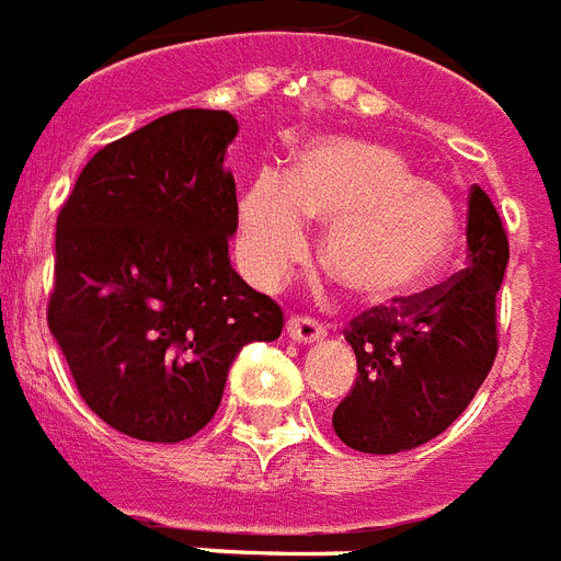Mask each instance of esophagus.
I'll use <instances>...</instances> for the list:
<instances>
[{"instance_id": "esophagus-1", "label": "esophagus", "mask_w": 561, "mask_h": 561, "mask_svg": "<svg viewBox=\"0 0 561 561\" xmlns=\"http://www.w3.org/2000/svg\"><path fill=\"white\" fill-rule=\"evenodd\" d=\"M286 335L298 344H309V342H318V339H324L327 330L318 324L316 318L289 316V321H286Z\"/></svg>"}]
</instances>
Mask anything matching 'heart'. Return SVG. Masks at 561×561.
Wrapping results in <instances>:
<instances>
[{"label":"heart","instance_id":"1","mask_svg":"<svg viewBox=\"0 0 561 561\" xmlns=\"http://www.w3.org/2000/svg\"><path fill=\"white\" fill-rule=\"evenodd\" d=\"M327 222L324 266L367 304H388L446 272L463 234L458 203L420 179L393 147L324 138L293 176L260 170L240 199V257L260 286H277L309 249V222Z\"/></svg>","mask_w":561,"mask_h":561}]
</instances>
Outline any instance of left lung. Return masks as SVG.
Here are the masks:
<instances>
[{"label": "left lung", "mask_w": 561, "mask_h": 561, "mask_svg": "<svg viewBox=\"0 0 561 561\" xmlns=\"http://www.w3.org/2000/svg\"><path fill=\"white\" fill-rule=\"evenodd\" d=\"M510 245L492 199L474 185L466 268L420 295L353 318L356 385L333 411L344 446L397 455L443 434L472 402L499 353L495 295Z\"/></svg>", "instance_id": "1"}]
</instances>
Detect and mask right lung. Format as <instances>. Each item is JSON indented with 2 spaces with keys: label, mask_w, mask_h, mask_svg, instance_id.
<instances>
[{
  "label": "right lung",
  "mask_w": 561,
  "mask_h": 561,
  "mask_svg": "<svg viewBox=\"0 0 561 561\" xmlns=\"http://www.w3.org/2000/svg\"><path fill=\"white\" fill-rule=\"evenodd\" d=\"M234 136L226 110L161 115L98 150L57 217L48 330L83 402L136 440L194 437L237 353L284 330L228 257Z\"/></svg>",
  "instance_id": "right-lung-1"
}]
</instances>
